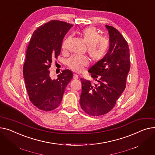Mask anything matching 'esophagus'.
Segmentation results:
<instances>
[{"label": "esophagus", "instance_id": "34e87169", "mask_svg": "<svg viewBox=\"0 0 155 155\" xmlns=\"http://www.w3.org/2000/svg\"><path fill=\"white\" fill-rule=\"evenodd\" d=\"M73 78H74V79H78V76L77 74H74Z\"/></svg>", "mask_w": 155, "mask_h": 155}]
</instances>
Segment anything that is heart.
Instances as JSON below:
<instances>
[{
  "mask_svg": "<svg viewBox=\"0 0 155 155\" xmlns=\"http://www.w3.org/2000/svg\"><path fill=\"white\" fill-rule=\"evenodd\" d=\"M79 34L87 45V52L92 60L98 61L105 57L110 47V41L108 38L101 36L96 28L92 26L82 29ZM69 39L70 37H67L64 40L61 45L63 50L67 48ZM67 64L71 70L79 73L89 64V59L86 56L74 55L67 60Z\"/></svg>",
  "mask_w": 155,
  "mask_h": 155,
  "instance_id": "heart-1",
  "label": "heart"
}]
</instances>
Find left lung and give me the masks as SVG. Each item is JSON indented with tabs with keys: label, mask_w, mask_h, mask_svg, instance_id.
Listing matches in <instances>:
<instances>
[{
	"label": "left lung",
	"mask_w": 155,
	"mask_h": 155,
	"mask_svg": "<svg viewBox=\"0 0 155 155\" xmlns=\"http://www.w3.org/2000/svg\"><path fill=\"white\" fill-rule=\"evenodd\" d=\"M110 35V47L102 60L92 65L88 71L98 81L91 82L80 78L81 94L80 104L89 115L97 117L110 111L126 87L127 77L130 68V49L127 40L119 31L105 25Z\"/></svg>",
	"instance_id": "obj_1"
}]
</instances>
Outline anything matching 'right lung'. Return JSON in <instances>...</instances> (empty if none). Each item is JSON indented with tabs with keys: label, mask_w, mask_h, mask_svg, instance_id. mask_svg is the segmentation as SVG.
<instances>
[{
	"label": "right lung",
	"mask_w": 155,
	"mask_h": 155,
	"mask_svg": "<svg viewBox=\"0 0 155 155\" xmlns=\"http://www.w3.org/2000/svg\"><path fill=\"white\" fill-rule=\"evenodd\" d=\"M72 24L53 20L38 27L27 47L23 74L30 101L37 108L52 111L62 100L65 89L73 73L65 70L52 80L50 70L52 60L60 54L65 35Z\"/></svg>",
	"instance_id": "1"
}]
</instances>
